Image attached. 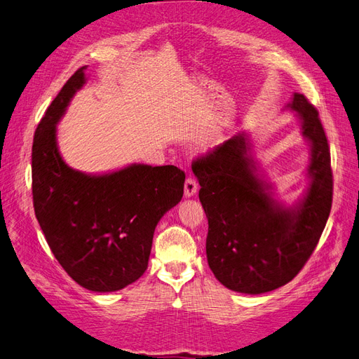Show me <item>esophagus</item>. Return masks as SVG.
I'll return each instance as SVG.
<instances>
[{"instance_id":"esophagus-1","label":"esophagus","mask_w":359,"mask_h":359,"mask_svg":"<svg viewBox=\"0 0 359 359\" xmlns=\"http://www.w3.org/2000/svg\"><path fill=\"white\" fill-rule=\"evenodd\" d=\"M198 189H199L198 181L194 180L193 177H189L186 180V184H184V196H186V198L194 196V194H196V191H198Z\"/></svg>"}]
</instances>
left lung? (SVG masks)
<instances>
[{"label":"left lung","instance_id":"obj_1","mask_svg":"<svg viewBox=\"0 0 359 359\" xmlns=\"http://www.w3.org/2000/svg\"><path fill=\"white\" fill-rule=\"evenodd\" d=\"M301 119L310 144V186L297 205L273 198L256 173L250 139L240 133L193 161L199 199L208 219L206 259L227 289L259 295L285 286L316 248L331 212L332 170L319 112L304 94L286 106Z\"/></svg>","mask_w":359,"mask_h":359}]
</instances>
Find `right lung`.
I'll list each match as a JSON object with an SVG mask.
<instances>
[{"label": "right lung", "instance_id": "obj_1", "mask_svg": "<svg viewBox=\"0 0 359 359\" xmlns=\"http://www.w3.org/2000/svg\"><path fill=\"white\" fill-rule=\"evenodd\" d=\"M86 66L62 86L32 142V202L46 241L82 287L115 292L145 273L160 219L184 193L177 166L130 165L103 175L74 170L57 145V124L85 83Z\"/></svg>", "mask_w": 359, "mask_h": 359}]
</instances>
